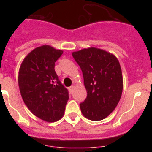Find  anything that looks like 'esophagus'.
<instances>
[{"instance_id":"esophagus-1","label":"esophagus","mask_w":152,"mask_h":152,"mask_svg":"<svg viewBox=\"0 0 152 152\" xmlns=\"http://www.w3.org/2000/svg\"><path fill=\"white\" fill-rule=\"evenodd\" d=\"M74 89H75V86H74V85L71 86L70 88H68V90H69L70 92H72V91H74Z\"/></svg>"}]
</instances>
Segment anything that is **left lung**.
Wrapping results in <instances>:
<instances>
[{"label": "left lung", "mask_w": 152, "mask_h": 152, "mask_svg": "<svg viewBox=\"0 0 152 152\" xmlns=\"http://www.w3.org/2000/svg\"><path fill=\"white\" fill-rule=\"evenodd\" d=\"M84 77L87 98L80 104L84 116L90 120L105 119L117 106L123 89L119 60L103 49L91 47L72 52Z\"/></svg>", "instance_id": "left-lung-1"}]
</instances>
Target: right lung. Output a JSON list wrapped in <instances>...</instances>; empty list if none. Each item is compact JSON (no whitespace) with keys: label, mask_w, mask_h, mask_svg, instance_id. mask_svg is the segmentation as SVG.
Masks as SVG:
<instances>
[{"label":"right lung","mask_w":152,"mask_h":152,"mask_svg":"<svg viewBox=\"0 0 152 152\" xmlns=\"http://www.w3.org/2000/svg\"><path fill=\"white\" fill-rule=\"evenodd\" d=\"M62 53L49 45L37 47L24 58L19 70V88L24 103L33 115L48 123L62 118L69 99L68 90L55 71V63Z\"/></svg>","instance_id":"right-lung-1"}]
</instances>
